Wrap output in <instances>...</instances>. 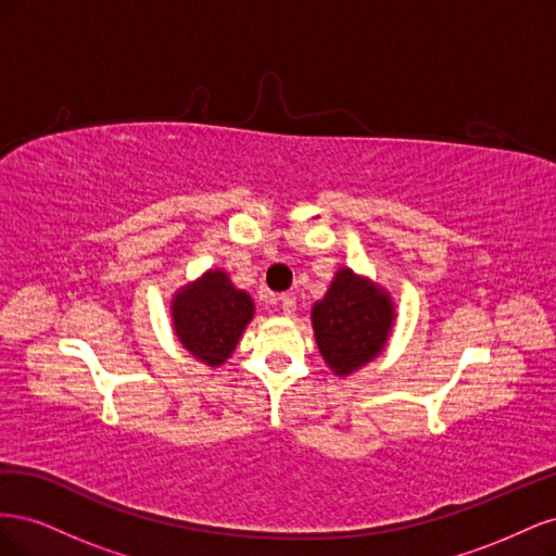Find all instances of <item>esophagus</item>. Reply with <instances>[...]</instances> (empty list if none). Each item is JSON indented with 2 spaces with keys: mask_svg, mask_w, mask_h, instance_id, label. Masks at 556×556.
I'll use <instances>...</instances> for the list:
<instances>
[{
  "mask_svg": "<svg viewBox=\"0 0 556 556\" xmlns=\"http://www.w3.org/2000/svg\"><path fill=\"white\" fill-rule=\"evenodd\" d=\"M266 304L278 306L285 315H292L296 308V299L292 294H280V296H268Z\"/></svg>",
  "mask_w": 556,
  "mask_h": 556,
  "instance_id": "1",
  "label": "esophagus"
}]
</instances>
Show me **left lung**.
Returning a JSON list of instances; mask_svg holds the SVG:
<instances>
[{
  "label": "left lung",
  "instance_id": "1",
  "mask_svg": "<svg viewBox=\"0 0 556 556\" xmlns=\"http://www.w3.org/2000/svg\"><path fill=\"white\" fill-rule=\"evenodd\" d=\"M394 323L387 292L366 278L341 268L323 301L313 308V329L319 352L336 376H348L382 350Z\"/></svg>",
  "mask_w": 556,
  "mask_h": 556
}]
</instances>
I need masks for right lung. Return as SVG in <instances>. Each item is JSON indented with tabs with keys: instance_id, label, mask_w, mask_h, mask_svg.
I'll return each instance as SVG.
<instances>
[{
	"instance_id": "add662e5",
	"label": "right lung",
	"mask_w": 556,
	"mask_h": 556,
	"mask_svg": "<svg viewBox=\"0 0 556 556\" xmlns=\"http://www.w3.org/2000/svg\"><path fill=\"white\" fill-rule=\"evenodd\" d=\"M174 327L182 348L211 366L223 364L237 348L255 306L223 271H208L174 299Z\"/></svg>"
}]
</instances>
